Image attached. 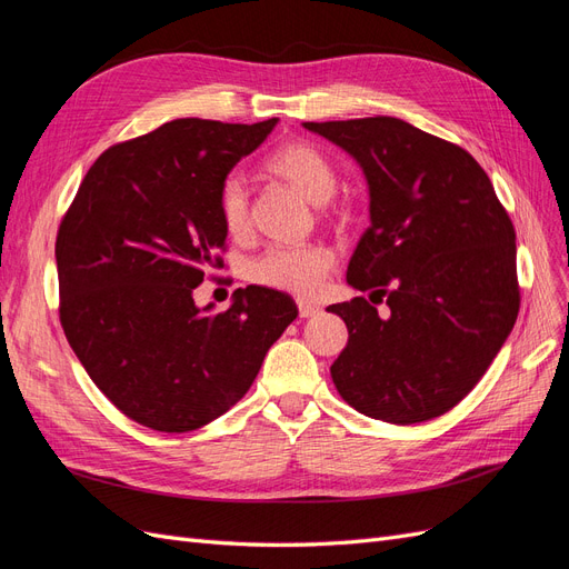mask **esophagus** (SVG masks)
<instances>
[{"label":"esophagus","instance_id":"esophagus-1","mask_svg":"<svg viewBox=\"0 0 569 569\" xmlns=\"http://www.w3.org/2000/svg\"><path fill=\"white\" fill-rule=\"evenodd\" d=\"M320 313V306L311 303V301H299V316L301 318H313Z\"/></svg>","mask_w":569,"mask_h":569}]
</instances>
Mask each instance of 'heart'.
<instances>
[{
    "label": "heart",
    "instance_id": "b5f03b06",
    "mask_svg": "<svg viewBox=\"0 0 569 569\" xmlns=\"http://www.w3.org/2000/svg\"><path fill=\"white\" fill-rule=\"evenodd\" d=\"M266 168L272 176L287 180L291 187L313 203H327L337 192V173L332 163L308 142H287L274 149ZM218 211L226 232L242 239L251 232V203L247 182L230 176L220 187ZM335 258L320 244L299 247H270L249 266V278L268 289L287 291L301 299L316 297L327 272L332 270Z\"/></svg>",
    "mask_w": 569,
    "mask_h": 569
}]
</instances>
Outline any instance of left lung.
<instances>
[{
    "instance_id": "left-lung-1",
    "label": "left lung",
    "mask_w": 569,
    "mask_h": 569,
    "mask_svg": "<svg viewBox=\"0 0 569 569\" xmlns=\"http://www.w3.org/2000/svg\"><path fill=\"white\" fill-rule=\"evenodd\" d=\"M363 168L370 228L347 282L366 297L327 311L347 322L332 363L341 399L368 418L412 425L460 403L520 311L515 228L468 151L401 118L303 123ZM378 299L375 300L373 297Z\"/></svg>"
}]
</instances>
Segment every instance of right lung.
Instances as JSON below:
<instances>
[{"label":"right lung","mask_w":569,"mask_h":569,"mask_svg":"<svg viewBox=\"0 0 569 569\" xmlns=\"http://www.w3.org/2000/svg\"><path fill=\"white\" fill-rule=\"evenodd\" d=\"M278 126L178 118L109 147L57 234L61 327L82 368L130 420L192 432L253 385L297 303L249 284L211 313L194 289L226 249L218 197Z\"/></svg>","instance_id":"obj_1"}]
</instances>
